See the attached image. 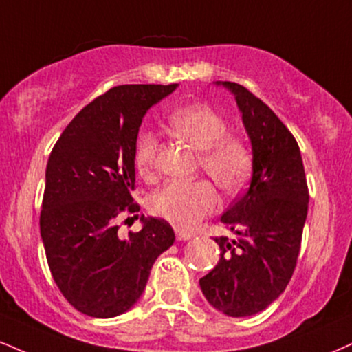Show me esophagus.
I'll list each match as a JSON object with an SVG mask.
<instances>
[{"instance_id": "obj_1", "label": "esophagus", "mask_w": 352, "mask_h": 352, "mask_svg": "<svg viewBox=\"0 0 352 352\" xmlns=\"http://www.w3.org/2000/svg\"><path fill=\"white\" fill-rule=\"evenodd\" d=\"M175 236H177V241H188L193 238L192 232L184 231V230H175Z\"/></svg>"}]
</instances>
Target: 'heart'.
I'll return each mask as SVG.
<instances>
[{"instance_id": "obj_1", "label": "heart", "mask_w": 352, "mask_h": 352, "mask_svg": "<svg viewBox=\"0 0 352 352\" xmlns=\"http://www.w3.org/2000/svg\"><path fill=\"white\" fill-rule=\"evenodd\" d=\"M170 129L200 152L201 168L226 192H234L248 179L251 154L243 141L228 134V124L217 111L195 104L175 111L168 120ZM159 151L157 135L142 131L135 144V167L149 177ZM218 197L208 182H172L151 200L154 214L179 228H193L213 213Z\"/></svg>"}]
</instances>
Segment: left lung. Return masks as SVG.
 <instances>
[{"label": "left lung", "instance_id": "1", "mask_svg": "<svg viewBox=\"0 0 352 352\" xmlns=\"http://www.w3.org/2000/svg\"><path fill=\"white\" fill-rule=\"evenodd\" d=\"M214 83L234 95L243 114L252 175L221 217L236 238H214L219 262L200 278V287L211 307L239 318L265 310L289 285L310 197L298 144L285 124L243 85Z\"/></svg>", "mask_w": 352, "mask_h": 352}]
</instances>
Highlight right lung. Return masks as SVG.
Wrapping results in <instances>:
<instances>
[{
  "instance_id": "add662e5",
  "label": "right lung",
  "mask_w": 352,
  "mask_h": 352,
  "mask_svg": "<svg viewBox=\"0 0 352 352\" xmlns=\"http://www.w3.org/2000/svg\"><path fill=\"white\" fill-rule=\"evenodd\" d=\"M173 85H120L87 104L55 142L45 168L41 238L62 295L78 311L113 318L134 307L154 262L175 241L172 226L141 217L121 239L116 218L139 211L135 142L147 109Z\"/></svg>"
}]
</instances>
